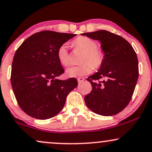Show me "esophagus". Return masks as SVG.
I'll return each instance as SVG.
<instances>
[{
	"label": "esophagus",
	"instance_id": "1",
	"mask_svg": "<svg viewBox=\"0 0 152 152\" xmlns=\"http://www.w3.org/2000/svg\"><path fill=\"white\" fill-rule=\"evenodd\" d=\"M77 80H78V83H82V82L84 81V80H85V78H82V77H78V78H77Z\"/></svg>",
	"mask_w": 152,
	"mask_h": 152
}]
</instances>
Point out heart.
Wrapping results in <instances>:
<instances>
[{"instance_id":"obj_1","label":"heart","mask_w":152,"mask_h":152,"mask_svg":"<svg viewBox=\"0 0 152 152\" xmlns=\"http://www.w3.org/2000/svg\"><path fill=\"white\" fill-rule=\"evenodd\" d=\"M74 49L83 52L81 64L67 69L66 74L69 77H78L89 74L93 69H99L104 61V53L97 47V43L94 39L86 36H80L72 42ZM57 58L59 63L64 66H68L70 64L69 48L66 44H63L57 50Z\"/></svg>"}]
</instances>
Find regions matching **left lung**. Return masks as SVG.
<instances>
[{
    "label": "left lung",
    "instance_id": "1",
    "mask_svg": "<svg viewBox=\"0 0 152 152\" xmlns=\"http://www.w3.org/2000/svg\"><path fill=\"white\" fill-rule=\"evenodd\" d=\"M99 40L104 61L98 72L87 78L92 91L84 98L93 112L103 116L114 115L127 107L139 76L136 52L127 40L106 30L81 34ZM103 79V82L100 80Z\"/></svg>",
    "mask_w": 152,
    "mask_h": 152
}]
</instances>
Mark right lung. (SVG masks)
I'll use <instances>...</instances> for the list:
<instances>
[{
    "instance_id": "obj_1",
    "label": "right lung",
    "mask_w": 152,
    "mask_h": 152,
    "mask_svg": "<svg viewBox=\"0 0 152 152\" xmlns=\"http://www.w3.org/2000/svg\"><path fill=\"white\" fill-rule=\"evenodd\" d=\"M76 35L42 31L29 37L16 51L10 81L18 105L28 115L39 120L56 115L78 86L75 78H57L64 72L57 58L58 47Z\"/></svg>"
}]
</instances>
